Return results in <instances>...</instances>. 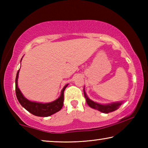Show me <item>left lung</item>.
<instances>
[{
  "label": "left lung",
  "mask_w": 148,
  "mask_h": 148,
  "mask_svg": "<svg viewBox=\"0 0 148 148\" xmlns=\"http://www.w3.org/2000/svg\"><path fill=\"white\" fill-rule=\"evenodd\" d=\"M84 89L85 88H84V97L86 99V102L87 104L89 105V106L95 110H99V111L102 112V113L108 114V113H110V112H114L115 110L118 109L119 106H121V104L123 103V101H120V102H112V103L103 104H100V103H98V102H94L87 97V95L86 94V91H85Z\"/></svg>",
  "instance_id": "1"
}]
</instances>
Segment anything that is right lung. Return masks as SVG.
I'll use <instances>...</instances> for the list:
<instances>
[{"label":"right lung","mask_w":148,"mask_h":148,"mask_svg":"<svg viewBox=\"0 0 148 148\" xmlns=\"http://www.w3.org/2000/svg\"><path fill=\"white\" fill-rule=\"evenodd\" d=\"M23 58V57H22ZM21 59V61L22 60ZM20 70V69H19ZM19 70L17 72L16 77V93L17 99L18 100L20 104L23 106L25 109L29 112L30 113L39 117H48L54 114L57 113L59 110H61L64 102V91L69 84L65 85L62 88L59 97L54 101L47 102V103H42V102H37L35 101H29L22 94L18 87V77Z\"/></svg>","instance_id":"right-lung-1"}]
</instances>
